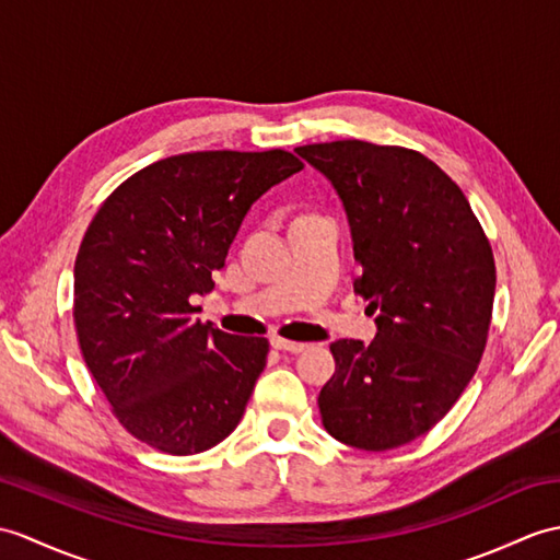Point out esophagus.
<instances>
[{
	"mask_svg": "<svg viewBox=\"0 0 560 560\" xmlns=\"http://www.w3.org/2000/svg\"><path fill=\"white\" fill-rule=\"evenodd\" d=\"M271 346L277 350H289V353H303L307 348V343L301 341H289V339H279V336H271Z\"/></svg>",
	"mask_w": 560,
	"mask_h": 560,
	"instance_id": "1",
	"label": "esophagus"
}]
</instances>
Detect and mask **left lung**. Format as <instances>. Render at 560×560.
Listing matches in <instances>:
<instances>
[{
	"label": "left lung",
	"instance_id": "obj_1",
	"mask_svg": "<svg viewBox=\"0 0 560 560\" xmlns=\"http://www.w3.org/2000/svg\"><path fill=\"white\" fill-rule=\"evenodd\" d=\"M339 192L376 312L370 346L331 343L322 424L341 444L388 451L429 432L482 360L497 267L463 190L424 154L336 140L295 148Z\"/></svg>",
	"mask_w": 560,
	"mask_h": 560
}]
</instances>
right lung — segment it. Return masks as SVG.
<instances>
[{"label":"right lung","mask_w":560,"mask_h":560,"mask_svg":"<svg viewBox=\"0 0 560 560\" xmlns=\"http://www.w3.org/2000/svg\"><path fill=\"white\" fill-rule=\"evenodd\" d=\"M303 162L285 150L186 152L140 168L102 202L73 269L81 353L128 432L172 456L224 441L243 418L269 341L202 324L255 200Z\"/></svg>","instance_id":"obj_1"}]
</instances>
